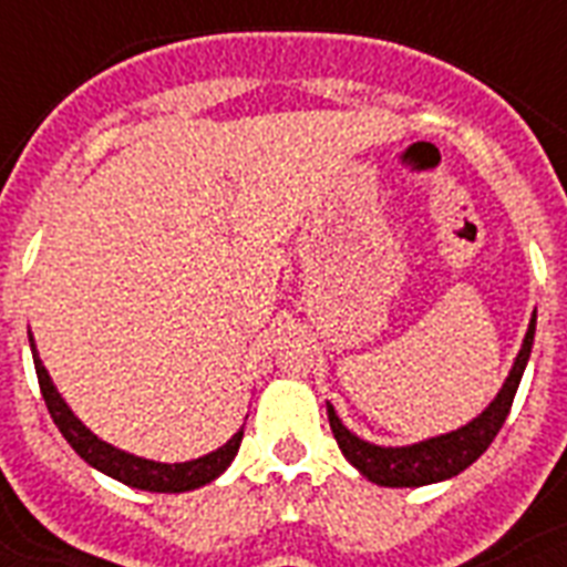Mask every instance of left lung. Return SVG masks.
Here are the masks:
<instances>
[{"label": "left lung", "mask_w": 567, "mask_h": 567, "mask_svg": "<svg viewBox=\"0 0 567 567\" xmlns=\"http://www.w3.org/2000/svg\"><path fill=\"white\" fill-rule=\"evenodd\" d=\"M533 338H536V311L529 318L524 344H520L515 364H512L509 377L497 396L485 405L483 414H476L474 421H467L465 426L453 432H444V435H435V439L405 444V447H379V444H371L347 430L332 403H327L329 426H332V435H336L344 458L359 474L368 476L371 483L385 485V488H417V485L444 483L450 476L462 474L467 465H474L476 458L483 456L494 435L501 432L512 400H515V391L520 385V377H524V368L529 362V353H533Z\"/></svg>", "instance_id": "8db88e82"}]
</instances>
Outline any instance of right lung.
<instances>
[{
    "label": "right lung",
    "mask_w": 567,
    "mask_h": 567,
    "mask_svg": "<svg viewBox=\"0 0 567 567\" xmlns=\"http://www.w3.org/2000/svg\"><path fill=\"white\" fill-rule=\"evenodd\" d=\"M31 355H34V371H38L40 394L47 400V409L52 414V421L61 430V435L66 439V444L79 453V456L87 462L91 467L102 471L111 480H117L123 485H132V488H141V492H155V494H179V492H194L199 485L212 483L217 476L231 465V458L238 453L240 439H244V430H238L231 435L223 447L212 450L199 458H190V462H153V458H141L135 453H126V450L111 447L109 441H102L100 435H93L87 426H84L79 417L73 414V409L64 403V396L58 394V388L52 385L49 371L43 368L38 355V347H34V338L29 332Z\"/></svg>",
    "instance_id": "obj_1"
}]
</instances>
